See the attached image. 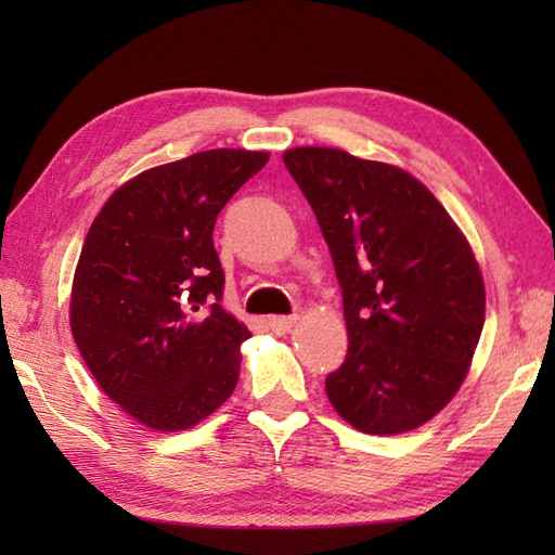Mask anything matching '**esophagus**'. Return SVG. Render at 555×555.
I'll use <instances>...</instances> for the list:
<instances>
[{
    "mask_svg": "<svg viewBox=\"0 0 555 555\" xmlns=\"http://www.w3.org/2000/svg\"><path fill=\"white\" fill-rule=\"evenodd\" d=\"M296 320L298 317H267V326L271 328V332L274 334H286V332H291V326L296 324Z\"/></svg>",
    "mask_w": 555,
    "mask_h": 555,
    "instance_id": "1",
    "label": "esophagus"
}]
</instances>
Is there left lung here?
Returning <instances> with one entry per match:
<instances>
[{
  "instance_id": "1",
  "label": "left lung",
  "mask_w": 555,
  "mask_h": 555,
  "mask_svg": "<svg viewBox=\"0 0 555 555\" xmlns=\"http://www.w3.org/2000/svg\"><path fill=\"white\" fill-rule=\"evenodd\" d=\"M286 169L320 223L344 293L348 356L326 376L364 434L429 422L465 382L485 326L473 247L415 176L334 147H293Z\"/></svg>"
}]
</instances>
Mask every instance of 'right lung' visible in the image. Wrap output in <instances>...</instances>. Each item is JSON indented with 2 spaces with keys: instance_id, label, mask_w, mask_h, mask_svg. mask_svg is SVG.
<instances>
[{
  "instance_id": "1",
  "label": "right lung",
  "mask_w": 555,
  "mask_h": 555,
  "mask_svg": "<svg viewBox=\"0 0 555 555\" xmlns=\"http://www.w3.org/2000/svg\"><path fill=\"white\" fill-rule=\"evenodd\" d=\"M267 152L207 150L138 173L92 221L70 291V332L100 388L157 431L227 403L250 338L221 308L211 231Z\"/></svg>"
}]
</instances>
